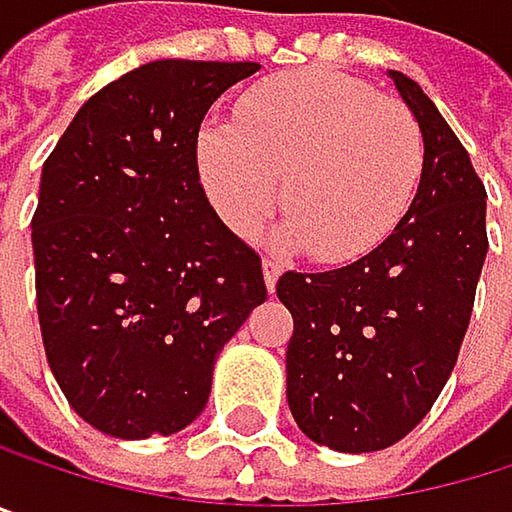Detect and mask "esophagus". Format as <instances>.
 <instances>
[{"instance_id":"obj_1","label":"esophagus","mask_w":512,"mask_h":512,"mask_svg":"<svg viewBox=\"0 0 512 512\" xmlns=\"http://www.w3.org/2000/svg\"><path fill=\"white\" fill-rule=\"evenodd\" d=\"M279 276H282V267H279V261H273V258H264V282H267V291H270V294L276 291V282H279Z\"/></svg>"}]
</instances>
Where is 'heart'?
<instances>
[{
  "instance_id": "obj_1",
  "label": "heart",
  "mask_w": 512,
  "mask_h": 512,
  "mask_svg": "<svg viewBox=\"0 0 512 512\" xmlns=\"http://www.w3.org/2000/svg\"><path fill=\"white\" fill-rule=\"evenodd\" d=\"M197 164L233 233L264 224L282 179V239L345 264L399 224L423 170V134L405 104L312 68L254 86L236 104V125L206 122Z\"/></svg>"
}]
</instances>
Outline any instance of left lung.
<instances>
[{"mask_svg": "<svg viewBox=\"0 0 512 512\" xmlns=\"http://www.w3.org/2000/svg\"><path fill=\"white\" fill-rule=\"evenodd\" d=\"M423 134V173L393 233L360 261L285 273L294 315L288 405L297 426L339 453L402 441L441 396L489 251L486 188L432 98L390 71Z\"/></svg>", "mask_w": 512, "mask_h": 512, "instance_id": "left-lung-1", "label": "left lung"}]
</instances>
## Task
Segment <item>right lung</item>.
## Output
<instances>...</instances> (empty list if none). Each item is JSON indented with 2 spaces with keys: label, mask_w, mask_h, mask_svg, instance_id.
Instances as JSON below:
<instances>
[{
  "label": "right lung",
  "mask_w": 512,
  "mask_h": 512,
  "mask_svg": "<svg viewBox=\"0 0 512 512\" xmlns=\"http://www.w3.org/2000/svg\"><path fill=\"white\" fill-rule=\"evenodd\" d=\"M258 62H146L95 92L47 155L32 215L50 372L98 432L137 441L200 417L212 366L267 300L261 258L197 173L212 101Z\"/></svg>",
  "instance_id": "obj_1"
}]
</instances>
